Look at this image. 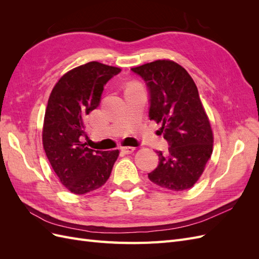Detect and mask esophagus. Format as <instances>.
I'll return each mask as SVG.
<instances>
[{
  "mask_svg": "<svg viewBox=\"0 0 259 259\" xmlns=\"http://www.w3.org/2000/svg\"><path fill=\"white\" fill-rule=\"evenodd\" d=\"M121 150H122V152H124L125 154H130V153H132V152H134V150H135V148L134 147H122L121 148Z\"/></svg>",
  "mask_w": 259,
  "mask_h": 259,
  "instance_id": "esophagus-1",
  "label": "esophagus"
}]
</instances>
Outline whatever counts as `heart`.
I'll list each match as a JSON object with an SVG mask.
<instances>
[{"label": "heart", "mask_w": 259, "mask_h": 259, "mask_svg": "<svg viewBox=\"0 0 259 259\" xmlns=\"http://www.w3.org/2000/svg\"><path fill=\"white\" fill-rule=\"evenodd\" d=\"M131 85H136V84H135V83H133V84H131ZM131 85H130V86H131Z\"/></svg>", "instance_id": "1"}]
</instances>
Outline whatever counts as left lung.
I'll list each match as a JSON object with an SVG mask.
<instances>
[{
    "instance_id": "left-lung-1",
    "label": "left lung",
    "mask_w": 259,
    "mask_h": 259,
    "mask_svg": "<svg viewBox=\"0 0 259 259\" xmlns=\"http://www.w3.org/2000/svg\"><path fill=\"white\" fill-rule=\"evenodd\" d=\"M150 93V120L161 124L168 153H159V165L148 178L171 191L193 187L213 152L214 135L194 81L187 70L169 59L132 68Z\"/></svg>"
}]
</instances>
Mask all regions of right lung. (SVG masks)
Returning <instances> with one entry per match:
<instances>
[{
	"label": "right lung",
	"instance_id": "add662e5",
	"mask_svg": "<svg viewBox=\"0 0 259 259\" xmlns=\"http://www.w3.org/2000/svg\"><path fill=\"white\" fill-rule=\"evenodd\" d=\"M120 68L91 61L70 70L55 84L46 107L42 142L51 165L66 189L84 194L110 177L119 150H93L84 142L86 116L100 103L104 85Z\"/></svg>",
	"mask_w": 259,
	"mask_h": 259
}]
</instances>
